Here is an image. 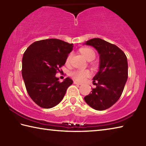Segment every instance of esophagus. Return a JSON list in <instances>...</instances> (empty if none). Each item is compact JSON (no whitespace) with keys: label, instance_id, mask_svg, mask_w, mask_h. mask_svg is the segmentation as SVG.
I'll use <instances>...</instances> for the list:
<instances>
[{"label":"esophagus","instance_id":"1","mask_svg":"<svg viewBox=\"0 0 146 146\" xmlns=\"http://www.w3.org/2000/svg\"><path fill=\"white\" fill-rule=\"evenodd\" d=\"M73 83L75 84H77V85H81V84H81V83L76 82V81H74V82H73Z\"/></svg>","mask_w":146,"mask_h":146}]
</instances>
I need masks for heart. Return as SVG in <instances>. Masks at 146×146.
<instances>
[{
  "label": "heart",
  "mask_w": 146,
  "mask_h": 146,
  "mask_svg": "<svg viewBox=\"0 0 146 146\" xmlns=\"http://www.w3.org/2000/svg\"><path fill=\"white\" fill-rule=\"evenodd\" d=\"M80 53H82V55L86 58V60H88L89 61L93 60L95 57V51L91 48H82L80 49ZM71 55H72L71 53H70V55H68L67 59H66V62H70L71 58ZM70 75L74 80L78 81V82H82V81L84 80L86 78L90 76V71L87 70H75L71 71L70 73Z\"/></svg>",
  "instance_id": "1"
}]
</instances>
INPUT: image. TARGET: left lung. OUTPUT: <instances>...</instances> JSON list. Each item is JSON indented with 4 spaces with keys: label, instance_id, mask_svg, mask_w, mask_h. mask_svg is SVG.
Here are the masks:
<instances>
[{
    "label": "left lung",
    "instance_id": "1",
    "mask_svg": "<svg viewBox=\"0 0 146 146\" xmlns=\"http://www.w3.org/2000/svg\"><path fill=\"white\" fill-rule=\"evenodd\" d=\"M84 44L95 48L100 56L99 70L93 78L96 88L84 100L94 110H105L117 102L123 92L128 76L127 57L118 47L99 38Z\"/></svg>",
    "mask_w": 146,
    "mask_h": 146
}]
</instances>
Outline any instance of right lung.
<instances>
[{
    "instance_id": "obj_1",
    "label": "right lung",
    "mask_w": 146,
    "mask_h": 146,
    "mask_svg": "<svg viewBox=\"0 0 146 146\" xmlns=\"http://www.w3.org/2000/svg\"><path fill=\"white\" fill-rule=\"evenodd\" d=\"M73 48V44L49 38L35 42L24 52L22 75L29 97L40 107L49 109L58 104L73 84L68 77L60 82L55 76Z\"/></svg>"
}]
</instances>
